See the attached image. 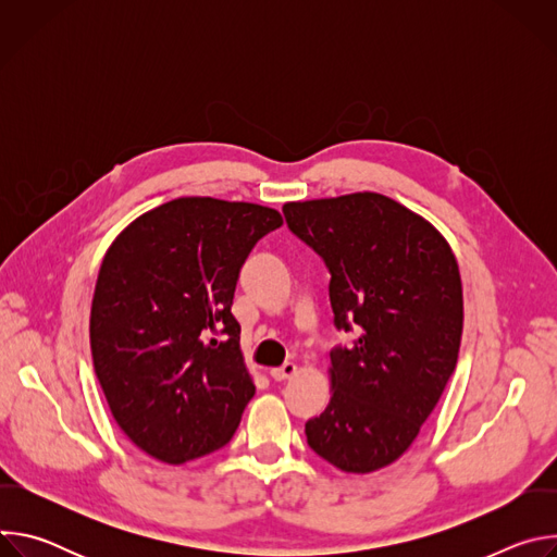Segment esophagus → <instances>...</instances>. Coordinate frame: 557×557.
<instances>
[{
    "mask_svg": "<svg viewBox=\"0 0 557 557\" xmlns=\"http://www.w3.org/2000/svg\"><path fill=\"white\" fill-rule=\"evenodd\" d=\"M295 372H297V366H295V363H284L282 368H273L269 374H271L273 381H286V379L295 376Z\"/></svg>",
    "mask_w": 557,
    "mask_h": 557,
    "instance_id": "obj_1",
    "label": "esophagus"
}]
</instances>
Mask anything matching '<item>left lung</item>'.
I'll use <instances>...</instances> for the list:
<instances>
[{
  "mask_svg": "<svg viewBox=\"0 0 557 557\" xmlns=\"http://www.w3.org/2000/svg\"><path fill=\"white\" fill-rule=\"evenodd\" d=\"M288 228L331 271L337 331L331 404L306 423L310 449L348 473L399 458L456 368L462 284L445 237L387 196L363 191L286 202Z\"/></svg>",
  "mask_w": 557,
  "mask_h": 557,
  "instance_id": "8db88e82",
  "label": "left lung"
}]
</instances>
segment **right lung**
I'll return each mask as SVG.
<instances>
[{"mask_svg": "<svg viewBox=\"0 0 557 557\" xmlns=\"http://www.w3.org/2000/svg\"><path fill=\"white\" fill-rule=\"evenodd\" d=\"M275 209L176 198L136 218L108 249L90 348L114 421L145 454L181 465L224 447L256 385L231 314L237 275Z\"/></svg>", "mask_w": 557, "mask_h": 557, "instance_id": "right-lung-1", "label": "right lung"}]
</instances>
